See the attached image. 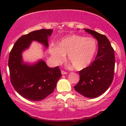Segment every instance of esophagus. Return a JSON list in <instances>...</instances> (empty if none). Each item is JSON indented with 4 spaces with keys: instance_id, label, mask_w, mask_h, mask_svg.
<instances>
[{
    "instance_id": "1",
    "label": "esophagus",
    "mask_w": 126,
    "mask_h": 126,
    "mask_svg": "<svg viewBox=\"0 0 126 126\" xmlns=\"http://www.w3.org/2000/svg\"><path fill=\"white\" fill-rule=\"evenodd\" d=\"M61 73L62 74H67L68 73H67V72H66L65 71H63V70H62V71H61Z\"/></svg>"
}]
</instances>
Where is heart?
I'll return each mask as SVG.
<instances>
[{
	"instance_id": "heart-1",
	"label": "heart",
	"mask_w": 126,
	"mask_h": 126,
	"mask_svg": "<svg viewBox=\"0 0 126 126\" xmlns=\"http://www.w3.org/2000/svg\"><path fill=\"white\" fill-rule=\"evenodd\" d=\"M97 50V43L93 38L73 34L63 38L57 47H50L49 52L57 64L62 63L68 54L74 69L79 71L90 64Z\"/></svg>"
}]
</instances>
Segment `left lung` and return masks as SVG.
I'll return each mask as SVG.
<instances>
[{
	"label": "left lung",
	"mask_w": 126,
	"mask_h": 126,
	"mask_svg": "<svg viewBox=\"0 0 126 126\" xmlns=\"http://www.w3.org/2000/svg\"><path fill=\"white\" fill-rule=\"evenodd\" d=\"M84 30L96 38L98 50L95 60L79 72L80 79L74 88L85 97L94 98L105 92L113 79L114 52L105 35L93 30Z\"/></svg>",
	"instance_id": "obj_1"
}]
</instances>
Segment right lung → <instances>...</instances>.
<instances>
[{"instance_id": "add662e5", "label": "right lung", "mask_w": 126, "mask_h": 126, "mask_svg": "<svg viewBox=\"0 0 126 126\" xmlns=\"http://www.w3.org/2000/svg\"><path fill=\"white\" fill-rule=\"evenodd\" d=\"M53 29H40L22 36L16 40L10 51L9 65L10 81L17 92L32 101L43 99L53 92L62 76L58 66L48 67L42 59L34 63L24 62L22 53L36 41L48 47V38Z\"/></svg>"}]
</instances>
